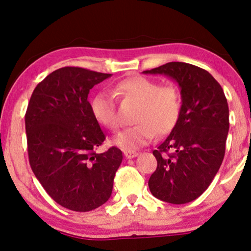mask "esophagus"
<instances>
[{"instance_id":"34e87169","label":"esophagus","mask_w":251,"mask_h":251,"mask_svg":"<svg viewBox=\"0 0 251 251\" xmlns=\"http://www.w3.org/2000/svg\"><path fill=\"white\" fill-rule=\"evenodd\" d=\"M124 154L126 159H133L138 155V153L136 151H124Z\"/></svg>"}]
</instances>
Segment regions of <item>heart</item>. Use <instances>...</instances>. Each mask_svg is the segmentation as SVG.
Segmentation results:
<instances>
[{"mask_svg":"<svg viewBox=\"0 0 251 251\" xmlns=\"http://www.w3.org/2000/svg\"><path fill=\"white\" fill-rule=\"evenodd\" d=\"M115 92L122 98L138 103L134 116V122L137 124L124 129L114 138V143L125 151L144 147L154 133L163 135L177 124L181 111V98L175 85H161L147 77L134 76L118 82ZM90 109L100 125L110 129L118 126L113 97L98 93L90 102Z\"/></svg>","mask_w":251,"mask_h":251,"instance_id":"b5f03b06","label":"heart"}]
</instances>
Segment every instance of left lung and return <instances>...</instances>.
<instances>
[{
  "label": "left lung",
  "mask_w": 251,
  "mask_h": 251,
  "mask_svg": "<svg viewBox=\"0 0 251 251\" xmlns=\"http://www.w3.org/2000/svg\"><path fill=\"white\" fill-rule=\"evenodd\" d=\"M144 74H163L180 88L177 124L153 155L158 167L149 179L152 195L171 204L200 197L221 167L229 133V107L219 82L201 67L170 62Z\"/></svg>",
  "instance_id": "left-lung-1"
}]
</instances>
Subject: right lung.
<instances>
[{"label": "right lung", "mask_w": 251, "mask_h": 251, "mask_svg": "<svg viewBox=\"0 0 251 251\" xmlns=\"http://www.w3.org/2000/svg\"><path fill=\"white\" fill-rule=\"evenodd\" d=\"M111 74L66 66L48 74L33 90L25 116L30 167L56 203L89 212L109 200L123 153L96 149L103 132L88 95Z\"/></svg>", "instance_id": "obj_1"}]
</instances>
